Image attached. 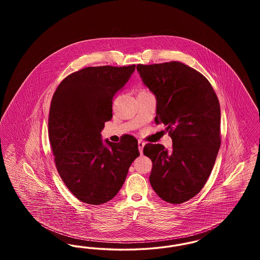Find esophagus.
<instances>
[{
  "mask_svg": "<svg viewBox=\"0 0 260 260\" xmlns=\"http://www.w3.org/2000/svg\"><path fill=\"white\" fill-rule=\"evenodd\" d=\"M137 144H138V150H139L140 154H142V153H143V148H144V145H145V143H144L142 140H138Z\"/></svg>",
  "mask_w": 260,
  "mask_h": 260,
  "instance_id": "1",
  "label": "esophagus"
}]
</instances>
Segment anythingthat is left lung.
Here are the masks:
<instances>
[{
  "label": "left lung",
  "instance_id": "1",
  "mask_svg": "<svg viewBox=\"0 0 260 260\" xmlns=\"http://www.w3.org/2000/svg\"><path fill=\"white\" fill-rule=\"evenodd\" d=\"M142 83L156 98L155 123L173 139L171 152L148 143L143 154L153 162L149 180L157 195L182 204L206 184L220 147V105L210 82L181 62L138 64Z\"/></svg>",
  "mask_w": 260,
  "mask_h": 260
}]
</instances>
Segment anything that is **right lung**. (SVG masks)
I'll return each instance as SVG.
<instances>
[{
  "instance_id": "obj_1",
  "label": "right lung",
  "mask_w": 260,
  "mask_h": 260,
  "mask_svg": "<svg viewBox=\"0 0 260 260\" xmlns=\"http://www.w3.org/2000/svg\"><path fill=\"white\" fill-rule=\"evenodd\" d=\"M135 70L136 65L87 67L66 77L52 96L49 136L55 166L83 203L98 206L114 198L139 156L134 136L119 143L101 138L113 98Z\"/></svg>"
}]
</instances>
